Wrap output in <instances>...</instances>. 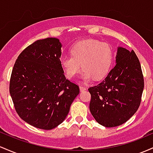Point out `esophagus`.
Wrapping results in <instances>:
<instances>
[{
    "label": "esophagus",
    "mask_w": 153,
    "mask_h": 153,
    "mask_svg": "<svg viewBox=\"0 0 153 153\" xmlns=\"http://www.w3.org/2000/svg\"><path fill=\"white\" fill-rule=\"evenodd\" d=\"M86 87H83V86H79V90L81 92H84V91L86 90Z\"/></svg>",
    "instance_id": "34e87169"
}]
</instances>
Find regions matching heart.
Returning <instances> with one entry per match:
<instances>
[{
	"mask_svg": "<svg viewBox=\"0 0 153 153\" xmlns=\"http://www.w3.org/2000/svg\"><path fill=\"white\" fill-rule=\"evenodd\" d=\"M70 53L71 56H65L60 61L65 74L68 79L74 78L82 66V79L85 81H90L93 77L95 80L103 79L108 73L113 60L109 45L95 39L77 42L72 46Z\"/></svg>",
	"mask_w": 153,
	"mask_h": 153,
	"instance_id": "b5f03b06",
	"label": "heart"
}]
</instances>
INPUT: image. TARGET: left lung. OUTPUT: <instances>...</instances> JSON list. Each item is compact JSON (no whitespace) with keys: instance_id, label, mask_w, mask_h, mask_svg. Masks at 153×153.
<instances>
[{"instance_id":"left-lung-1","label":"left lung","mask_w":153,"mask_h":153,"mask_svg":"<svg viewBox=\"0 0 153 153\" xmlns=\"http://www.w3.org/2000/svg\"><path fill=\"white\" fill-rule=\"evenodd\" d=\"M116 61L103 81L88 89L91 114L105 127L123 124L136 113L144 89L141 65L134 51L118 48Z\"/></svg>"}]
</instances>
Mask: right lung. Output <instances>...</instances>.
<instances>
[{"label":"right lung","mask_w":153,"mask_h":153,"mask_svg":"<svg viewBox=\"0 0 153 153\" xmlns=\"http://www.w3.org/2000/svg\"><path fill=\"white\" fill-rule=\"evenodd\" d=\"M61 43L38 39L20 53L14 63L9 92L22 119L41 129H53L69 112L79 87L64 76L60 63Z\"/></svg>","instance_id":"1"}]
</instances>
